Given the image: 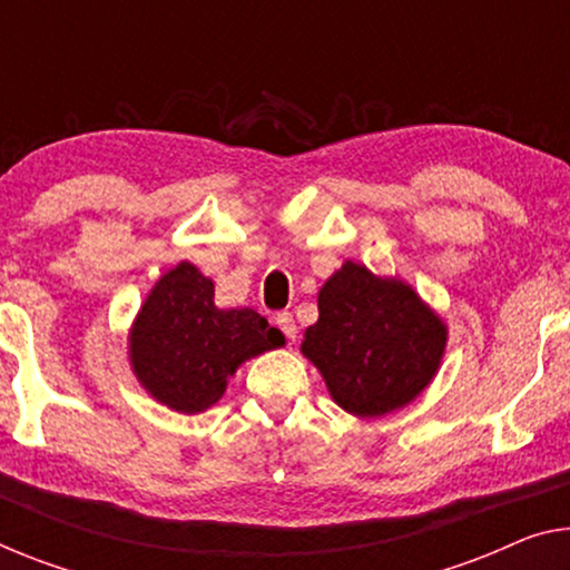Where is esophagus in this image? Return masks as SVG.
<instances>
[{
    "instance_id": "1",
    "label": "esophagus",
    "mask_w": 570,
    "mask_h": 570,
    "mask_svg": "<svg viewBox=\"0 0 570 570\" xmlns=\"http://www.w3.org/2000/svg\"><path fill=\"white\" fill-rule=\"evenodd\" d=\"M276 325H278V330H282V333L292 340H296V322H294V314L292 312H278L276 314Z\"/></svg>"
}]
</instances>
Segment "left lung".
<instances>
[{"label": "left lung", "mask_w": 570, "mask_h": 570, "mask_svg": "<svg viewBox=\"0 0 570 570\" xmlns=\"http://www.w3.org/2000/svg\"><path fill=\"white\" fill-rule=\"evenodd\" d=\"M320 320L307 327L302 355L333 402L376 420L414 402L438 376L448 325L396 276H376L345 261L317 294Z\"/></svg>", "instance_id": "8db88e82"}]
</instances>
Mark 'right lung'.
<instances>
[{
  "label": "right lung",
  "instance_id": "add662e5",
  "mask_svg": "<svg viewBox=\"0 0 570 570\" xmlns=\"http://www.w3.org/2000/svg\"><path fill=\"white\" fill-rule=\"evenodd\" d=\"M286 345L256 309H219L215 284L189 261L176 263L140 304L127 361L138 384L178 414L207 412L245 361Z\"/></svg>",
  "mask_w": 570,
  "mask_h": 570
}]
</instances>
